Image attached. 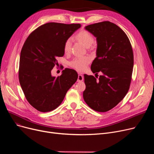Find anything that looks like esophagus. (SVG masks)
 <instances>
[{
    "instance_id": "esophagus-1",
    "label": "esophagus",
    "mask_w": 154,
    "mask_h": 154,
    "mask_svg": "<svg viewBox=\"0 0 154 154\" xmlns=\"http://www.w3.org/2000/svg\"><path fill=\"white\" fill-rule=\"evenodd\" d=\"M83 80H84L83 75L79 74L78 75V78H77V82H82V81H83Z\"/></svg>"
}]
</instances>
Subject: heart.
<instances>
[{
  "label": "heart",
  "instance_id": "obj_1",
  "mask_svg": "<svg viewBox=\"0 0 154 154\" xmlns=\"http://www.w3.org/2000/svg\"><path fill=\"white\" fill-rule=\"evenodd\" d=\"M75 38L80 43H82L86 47H89L94 42V37L89 32L83 30L80 31L75 35ZM72 48V39L67 38L63 44V51L66 54H69ZM91 59L88 56H81L72 59L69 62V66L79 71L84 70L88 64L91 62Z\"/></svg>",
  "mask_w": 154,
  "mask_h": 154
}]
</instances>
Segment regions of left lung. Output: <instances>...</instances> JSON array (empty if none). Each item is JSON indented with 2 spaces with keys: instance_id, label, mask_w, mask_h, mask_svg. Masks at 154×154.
I'll return each mask as SVG.
<instances>
[{
  "instance_id": "1",
  "label": "left lung",
  "mask_w": 154,
  "mask_h": 154,
  "mask_svg": "<svg viewBox=\"0 0 154 154\" xmlns=\"http://www.w3.org/2000/svg\"><path fill=\"white\" fill-rule=\"evenodd\" d=\"M85 29L97 41V57L91 67L97 75H84V99L92 109L107 112L124 98L130 88L134 67L132 47L125 32L109 21L91 24ZM99 71L103 74L98 78Z\"/></svg>"
}]
</instances>
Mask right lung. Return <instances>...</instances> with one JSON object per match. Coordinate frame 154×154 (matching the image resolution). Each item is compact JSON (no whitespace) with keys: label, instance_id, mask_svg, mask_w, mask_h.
I'll list each match as a JSON object with an SVG mask.
<instances>
[{"label":"right lung","instance_id":"add662e5","mask_svg":"<svg viewBox=\"0 0 154 154\" xmlns=\"http://www.w3.org/2000/svg\"><path fill=\"white\" fill-rule=\"evenodd\" d=\"M80 23L48 22L31 32L20 52L19 79L26 98L42 112L57 108L78 78L77 72L66 68L57 77L51 70L59 66L57 58L64 55L63 44Z\"/></svg>","mask_w":154,"mask_h":154}]
</instances>
